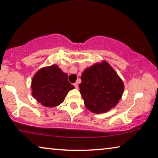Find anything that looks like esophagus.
Here are the masks:
<instances>
[{"instance_id":"obj_1","label":"esophagus","mask_w":158,"mask_h":158,"mask_svg":"<svg viewBox=\"0 0 158 158\" xmlns=\"http://www.w3.org/2000/svg\"><path fill=\"white\" fill-rule=\"evenodd\" d=\"M74 87H75V89H77L79 88V85H78V84H77V83H74Z\"/></svg>"}]
</instances>
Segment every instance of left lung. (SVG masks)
Returning <instances> with one entry per match:
<instances>
[{"mask_svg":"<svg viewBox=\"0 0 158 158\" xmlns=\"http://www.w3.org/2000/svg\"><path fill=\"white\" fill-rule=\"evenodd\" d=\"M79 85L87 109L94 114L105 113L115 107L124 92V84L106 60L85 68Z\"/></svg>","mask_w":158,"mask_h":158,"instance_id":"1","label":"left lung"}]
</instances>
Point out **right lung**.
I'll list each match as a JSON object with an SVG mask.
<instances>
[{
    "mask_svg": "<svg viewBox=\"0 0 158 158\" xmlns=\"http://www.w3.org/2000/svg\"><path fill=\"white\" fill-rule=\"evenodd\" d=\"M68 74L56 64L43 67L36 72L31 81V94L37 102L46 107H55L74 89L68 81Z\"/></svg>",
    "mask_w": 158,
    "mask_h": 158,
    "instance_id": "obj_1",
    "label": "right lung"
}]
</instances>
